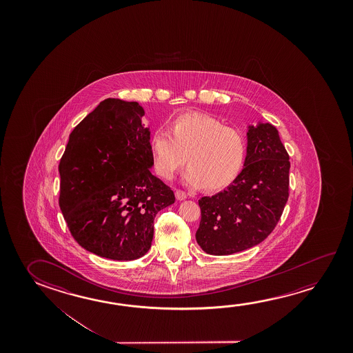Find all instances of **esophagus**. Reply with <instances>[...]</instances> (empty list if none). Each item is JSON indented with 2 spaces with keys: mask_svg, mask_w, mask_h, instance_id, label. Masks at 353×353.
I'll return each mask as SVG.
<instances>
[{
  "mask_svg": "<svg viewBox=\"0 0 353 353\" xmlns=\"http://www.w3.org/2000/svg\"><path fill=\"white\" fill-rule=\"evenodd\" d=\"M174 194H176V198H177L179 201H183V199L187 198V193L182 191V190H176V191H174Z\"/></svg>",
  "mask_w": 353,
  "mask_h": 353,
  "instance_id": "34e87169",
  "label": "esophagus"
}]
</instances>
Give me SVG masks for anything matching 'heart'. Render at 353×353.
Here are the masks:
<instances>
[{"instance_id":"obj_1","label":"heart","mask_w":353,"mask_h":353,"mask_svg":"<svg viewBox=\"0 0 353 353\" xmlns=\"http://www.w3.org/2000/svg\"><path fill=\"white\" fill-rule=\"evenodd\" d=\"M154 170L171 179L185 165V183L220 191L239 177L246 160V139L235 128L203 113H185L168 123V133L155 130L149 139Z\"/></svg>"}]
</instances>
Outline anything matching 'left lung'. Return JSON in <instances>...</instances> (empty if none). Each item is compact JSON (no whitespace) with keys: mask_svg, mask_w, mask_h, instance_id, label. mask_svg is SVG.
<instances>
[{"mask_svg":"<svg viewBox=\"0 0 353 353\" xmlns=\"http://www.w3.org/2000/svg\"><path fill=\"white\" fill-rule=\"evenodd\" d=\"M289 155L270 123L250 127L241 174L224 191L202 196L196 240L204 252L232 254L262 243L289 196Z\"/></svg>","mask_w":353,"mask_h":353,"instance_id":"obj_1","label":"left lung"}]
</instances>
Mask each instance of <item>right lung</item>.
Returning <instances> with one entry per match:
<instances>
[{
	"instance_id": "add662e5",
	"label": "right lung",
	"mask_w": 353,
	"mask_h": 353,
	"mask_svg": "<svg viewBox=\"0 0 353 353\" xmlns=\"http://www.w3.org/2000/svg\"><path fill=\"white\" fill-rule=\"evenodd\" d=\"M138 102L107 99L70 134L59 163V205L76 243L132 261L151 248L154 219L174 191L151 174L150 132Z\"/></svg>"
}]
</instances>
